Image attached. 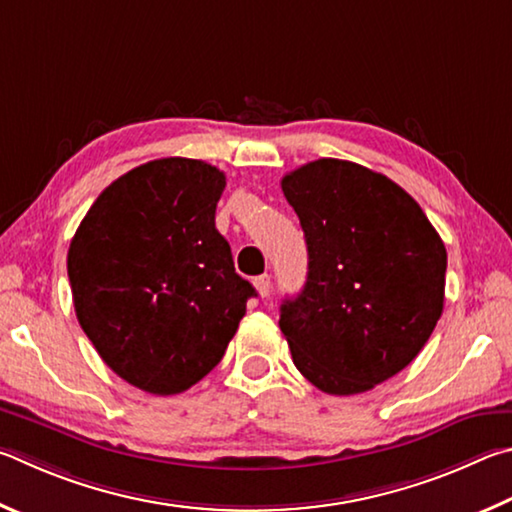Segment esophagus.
<instances>
[{"label":"esophagus","mask_w":512,"mask_h":512,"mask_svg":"<svg viewBox=\"0 0 512 512\" xmlns=\"http://www.w3.org/2000/svg\"><path fill=\"white\" fill-rule=\"evenodd\" d=\"M254 288H256L258 294H261L263 299L270 297V292H272V279H270V274L256 276V279H254Z\"/></svg>","instance_id":"obj_1"}]
</instances>
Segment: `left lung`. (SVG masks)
Returning a JSON list of instances; mask_svg holds the SVG:
<instances>
[{
	"label": "left lung",
	"instance_id": "left-lung-1",
	"mask_svg": "<svg viewBox=\"0 0 512 512\" xmlns=\"http://www.w3.org/2000/svg\"><path fill=\"white\" fill-rule=\"evenodd\" d=\"M308 245V279L281 306L292 362L330 396L393 378L443 315L447 251L405 188L353 161L317 159L281 179Z\"/></svg>",
	"mask_w": 512,
	"mask_h": 512
}]
</instances>
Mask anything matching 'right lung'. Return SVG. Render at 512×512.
<instances>
[{"mask_svg": "<svg viewBox=\"0 0 512 512\" xmlns=\"http://www.w3.org/2000/svg\"><path fill=\"white\" fill-rule=\"evenodd\" d=\"M224 186L222 170L200 159L148 161L107 186L71 238L78 324L141 391L175 396L200 382L256 297L215 229Z\"/></svg>", "mask_w": 512, "mask_h": 512, "instance_id": "obj_1", "label": "right lung"}]
</instances>
